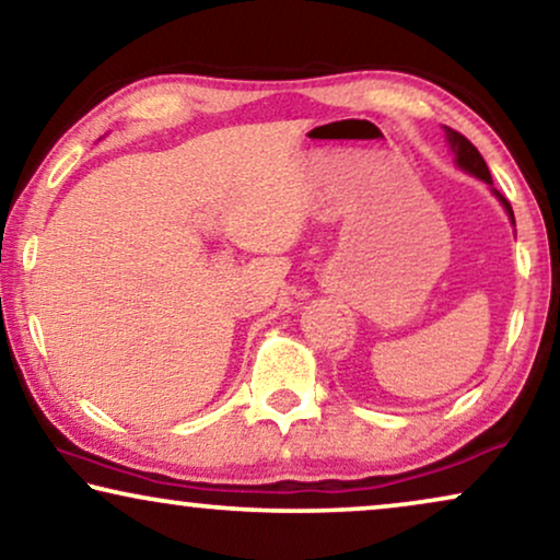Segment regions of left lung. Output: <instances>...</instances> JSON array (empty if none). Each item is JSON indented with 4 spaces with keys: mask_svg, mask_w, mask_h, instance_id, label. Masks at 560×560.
<instances>
[{
    "mask_svg": "<svg viewBox=\"0 0 560 560\" xmlns=\"http://www.w3.org/2000/svg\"><path fill=\"white\" fill-rule=\"evenodd\" d=\"M446 140H448L451 150H454V155H456V165L462 167V171L477 175L479 180H485V183H489V186H492V175H489V167L485 163V158L479 155V150L474 148V144L466 140L462 132H456V129H451V127H446ZM494 196L500 198V203L504 206V211H508L510 221L515 224V213H512V206H510L508 198H504L500 190H494Z\"/></svg>",
    "mask_w": 560,
    "mask_h": 560,
    "instance_id": "1",
    "label": "left lung"
}]
</instances>
